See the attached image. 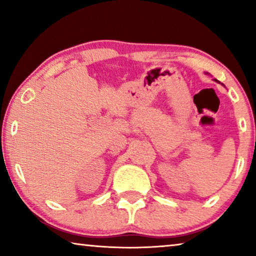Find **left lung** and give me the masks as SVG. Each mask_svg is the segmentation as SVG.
<instances>
[{"instance_id":"left-lung-1","label":"left lung","mask_w":256,"mask_h":256,"mask_svg":"<svg viewBox=\"0 0 256 256\" xmlns=\"http://www.w3.org/2000/svg\"><path fill=\"white\" fill-rule=\"evenodd\" d=\"M214 80H216V79H214ZM216 81H218V80H216Z\"/></svg>"}]
</instances>
